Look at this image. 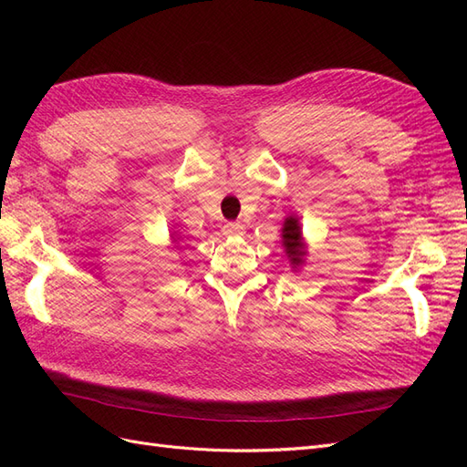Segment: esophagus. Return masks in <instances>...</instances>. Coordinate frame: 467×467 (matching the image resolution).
Masks as SVG:
<instances>
[{
  "instance_id": "esophagus-1",
  "label": "esophagus",
  "mask_w": 467,
  "mask_h": 467,
  "mask_svg": "<svg viewBox=\"0 0 467 467\" xmlns=\"http://www.w3.org/2000/svg\"><path fill=\"white\" fill-rule=\"evenodd\" d=\"M244 230H245V225L239 222H228V223H223V228H222V232L225 235H242Z\"/></svg>"
}]
</instances>
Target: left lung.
Instances as JSON below:
<instances>
[{
    "instance_id": "obj_1",
    "label": "left lung",
    "mask_w": 467,
    "mask_h": 467,
    "mask_svg": "<svg viewBox=\"0 0 467 467\" xmlns=\"http://www.w3.org/2000/svg\"><path fill=\"white\" fill-rule=\"evenodd\" d=\"M282 244L286 247V253L290 257L292 265H300L304 257V244H302V232L298 220L296 218H286L285 222V230H282Z\"/></svg>"
}]
</instances>
